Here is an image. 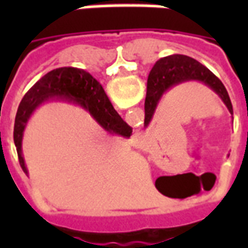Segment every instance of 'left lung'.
<instances>
[{
  "instance_id": "obj_1",
  "label": "left lung",
  "mask_w": 248,
  "mask_h": 248,
  "mask_svg": "<svg viewBox=\"0 0 248 248\" xmlns=\"http://www.w3.org/2000/svg\"><path fill=\"white\" fill-rule=\"evenodd\" d=\"M188 81H199L210 87L218 94L230 113L232 114L229 93L218 77L191 57L172 54L156 61L149 74L145 99V126L150 124L162 95L174 86Z\"/></svg>"
}]
</instances>
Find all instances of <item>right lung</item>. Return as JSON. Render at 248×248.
<instances>
[{
  "label": "right lung",
  "instance_id": "right-lung-1",
  "mask_svg": "<svg viewBox=\"0 0 248 248\" xmlns=\"http://www.w3.org/2000/svg\"><path fill=\"white\" fill-rule=\"evenodd\" d=\"M50 99H61L79 105L110 134H118L129 138L133 133V129L114 110L102 85L90 73L78 67L54 69L30 87L29 92L25 94L19 103L18 111L16 115L14 145L17 147L19 165L25 174H28V169L25 166L21 150L25 126L35 108Z\"/></svg>",
  "mask_w": 248,
  "mask_h": 248
}]
</instances>
